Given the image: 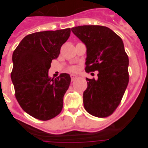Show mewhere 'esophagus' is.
<instances>
[{
  "label": "esophagus",
  "mask_w": 148,
  "mask_h": 148,
  "mask_svg": "<svg viewBox=\"0 0 148 148\" xmlns=\"http://www.w3.org/2000/svg\"><path fill=\"white\" fill-rule=\"evenodd\" d=\"M70 76H71V80H72V82H73V81L74 80H75V78H77V76L75 75H73V74H72L71 75H70Z\"/></svg>",
  "instance_id": "obj_1"
}]
</instances>
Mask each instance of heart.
<instances>
[{
    "label": "heart",
    "mask_w": 148,
    "mask_h": 148,
    "mask_svg": "<svg viewBox=\"0 0 148 148\" xmlns=\"http://www.w3.org/2000/svg\"><path fill=\"white\" fill-rule=\"evenodd\" d=\"M70 72H76L77 67H75V66H71V67L70 68Z\"/></svg>",
    "instance_id": "obj_1"
}]
</instances>
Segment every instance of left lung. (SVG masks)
<instances>
[{
    "label": "left lung",
    "instance_id": "obj_1",
    "mask_svg": "<svg viewBox=\"0 0 148 148\" xmlns=\"http://www.w3.org/2000/svg\"><path fill=\"white\" fill-rule=\"evenodd\" d=\"M71 30L87 48L86 72L99 71L96 80L86 78L84 107L92 116H109L121 102L129 82V59L122 40L103 26H78Z\"/></svg>",
    "mask_w": 148,
    "mask_h": 148
}]
</instances>
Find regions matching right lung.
Returning a JSON list of instances; mask_svg holds the SVG:
<instances>
[{
  "label": "right lung",
  "mask_w": 148,
  "mask_h": 148,
  "mask_svg": "<svg viewBox=\"0 0 148 148\" xmlns=\"http://www.w3.org/2000/svg\"><path fill=\"white\" fill-rule=\"evenodd\" d=\"M70 35V28L29 34L13 52L11 79L15 98L22 109L37 119L49 120L62 110L71 78L61 73L51 79L48 71Z\"/></svg>",
  "instance_id": "add662e5"
}]
</instances>
